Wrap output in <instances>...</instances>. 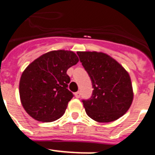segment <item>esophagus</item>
Here are the masks:
<instances>
[{"label": "esophagus", "mask_w": 155, "mask_h": 155, "mask_svg": "<svg viewBox=\"0 0 155 155\" xmlns=\"http://www.w3.org/2000/svg\"><path fill=\"white\" fill-rule=\"evenodd\" d=\"M80 95H81V93H80V91H77V92H75V97H76V98H80Z\"/></svg>", "instance_id": "esophagus-1"}]
</instances>
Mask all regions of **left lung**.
Masks as SVG:
<instances>
[{
	"mask_svg": "<svg viewBox=\"0 0 155 155\" xmlns=\"http://www.w3.org/2000/svg\"><path fill=\"white\" fill-rule=\"evenodd\" d=\"M77 55L92 84L91 98L82 99L87 114L99 123H109L123 116L133 100L129 74L103 52L77 51Z\"/></svg>",
	"mask_w": 155,
	"mask_h": 155,
	"instance_id": "1",
	"label": "left lung"
}]
</instances>
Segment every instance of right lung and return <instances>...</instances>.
Wrapping results in <instances>:
<instances>
[{
	"label": "right lung",
	"instance_id": "add662e5",
	"mask_svg": "<svg viewBox=\"0 0 155 155\" xmlns=\"http://www.w3.org/2000/svg\"><path fill=\"white\" fill-rule=\"evenodd\" d=\"M79 61L73 51H49L26 68L20 80L22 106L37 121L53 122L65 112L74 95L68 89L69 68Z\"/></svg>",
	"mask_w": 155,
	"mask_h": 155
}]
</instances>
